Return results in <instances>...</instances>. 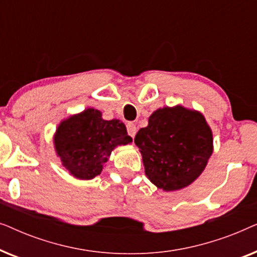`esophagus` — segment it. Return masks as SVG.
<instances>
[{
	"mask_svg": "<svg viewBox=\"0 0 257 257\" xmlns=\"http://www.w3.org/2000/svg\"><path fill=\"white\" fill-rule=\"evenodd\" d=\"M127 133L132 137V138L136 136L137 126L133 124V122H128V124H127Z\"/></svg>",
	"mask_w": 257,
	"mask_h": 257,
	"instance_id": "1",
	"label": "esophagus"
}]
</instances>
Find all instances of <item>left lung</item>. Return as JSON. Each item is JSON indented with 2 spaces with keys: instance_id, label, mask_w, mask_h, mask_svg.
<instances>
[{
  "instance_id": "left-lung-1",
  "label": "left lung",
  "mask_w": 257,
  "mask_h": 257,
  "mask_svg": "<svg viewBox=\"0 0 257 257\" xmlns=\"http://www.w3.org/2000/svg\"><path fill=\"white\" fill-rule=\"evenodd\" d=\"M153 185L179 191L198 179L213 153V132L200 111L182 105L160 107L135 138Z\"/></svg>"
}]
</instances>
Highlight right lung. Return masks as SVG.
Masks as SVG:
<instances>
[{
    "instance_id": "right-lung-1",
    "label": "right lung",
    "mask_w": 257,
    "mask_h": 257,
    "mask_svg": "<svg viewBox=\"0 0 257 257\" xmlns=\"http://www.w3.org/2000/svg\"><path fill=\"white\" fill-rule=\"evenodd\" d=\"M131 143L124 122L105 120L93 107L63 119L54 135L55 151L63 167L79 180L99 175L112 151Z\"/></svg>"
}]
</instances>
